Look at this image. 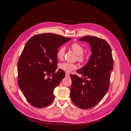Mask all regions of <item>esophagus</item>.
I'll return each mask as SVG.
<instances>
[{
	"instance_id": "obj_1",
	"label": "esophagus",
	"mask_w": 131,
	"mask_h": 131,
	"mask_svg": "<svg viewBox=\"0 0 131 131\" xmlns=\"http://www.w3.org/2000/svg\"><path fill=\"white\" fill-rule=\"evenodd\" d=\"M66 77H69V74L68 73H66Z\"/></svg>"
}]
</instances>
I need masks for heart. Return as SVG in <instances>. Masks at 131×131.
<instances>
[{"instance_id":"obj_1","label":"heart","mask_w":131,"mask_h":131,"mask_svg":"<svg viewBox=\"0 0 131 131\" xmlns=\"http://www.w3.org/2000/svg\"><path fill=\"white\" fill-rule=\"evenodd\" d=\"M71 49L78 55V59L80 62H83L85 60V56L82 54L84 51V49L80 44L74 42L71 45ZM66 48L64 46H62L58 49L57 52V57L58 59H62L64 57ZM59 68L66 72L69 73L73 70L77 68V66L74 63L69 62L61 63L59 65Z\"/></svg>"}]
</instances>
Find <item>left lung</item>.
Instances as JSON below:
<instances>
[{"mask_svg": "<svg viewBox=\"0 0 131 131\" xmlns=\"http://www.w3.org/2000/svg\"><path fill=\"white\" fill-rule=\"evenodd\" d=\"M79 40L90 43L92 54L88 63L77 71L82 77L70 75V98L75 105L87 109L97 104L108 92L113 59L111 47L103 39L87 35Z\"/></svg>", "mask_w": 131, "mask_h": 131, "instance_id": "left-lung-1", "label": "left lung"}]
</instances>
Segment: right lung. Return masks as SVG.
I'll list each match as a JSON object with an SVG mask.
<instances>
[{
  "mask_svg": "<svg viewBox=\"0 0 131 131\" xmlns=\"http://www.w3.org/2000/svg\"><path fill=\"white\" fill-rule=\"evenodd\" d=\"M71 39L43 33L34 35L26 43L17 63L18 84L31 105L43 108L54 100V90L66 75L61 69L55 73L58 49Z\"/></svg>",
  "mask_w": 131,
  "mask_h": 131,
  "instance_id": "1",
  "label": "right lung"
}]
</instances>
